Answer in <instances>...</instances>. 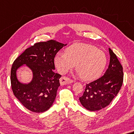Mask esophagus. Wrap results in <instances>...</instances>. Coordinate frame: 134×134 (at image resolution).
I'll return each mask as SVG.
<instances>
[{
	"instance_id": "obj_1",
	"label": "esophagus",
	"mask_w": 134,
	"mask_h": 134,
	"mask_svg": "<svg viewBox=\"0 0 134 134\" xmlns=\"http://www.w3.org/2000/svg\"><path fill=\"white\" fill-rule=\"evenodd\" d=\"M73 82V81L71 79H69L67 77H62L60 79V82L61 85H66L69 84L70 83H71V82Z\"/></svg>"
}]
</instances>
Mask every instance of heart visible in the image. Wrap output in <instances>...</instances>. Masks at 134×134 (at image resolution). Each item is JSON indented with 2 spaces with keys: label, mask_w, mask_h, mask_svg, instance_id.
<instances>
[{
  "label": "heart",
  "mask_w": 134,
  "mask_h": 134,
  "mask_svg": "<svg viewBox=\"0 0 134 134\" xmlns=\"http://www.w3.org/2000/svg\"><path fill=\"white\" fill-rule=\"evenodd\" d=\"M106 63L107 57L103 51L84 43L70 46L65 53H59L54 59L55 67L61 73H65L76 64L77 70L86 81L98 78Z\"/></svg>",
  "instance_id": "1"
}]
</instances>
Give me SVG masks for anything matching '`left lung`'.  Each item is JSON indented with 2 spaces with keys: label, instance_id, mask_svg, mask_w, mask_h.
<instances>
[{
  "label": "left lung",
  "instance_id": "1",
  "mask_svg": "<svg viewBox=\"0 0 134 134\" xmlns=\"http://www.w3.org/2000/svg\"><path fill=\"white\" fill-rule=\"evenodd\" d=\"M110 62L103 76L86 84L83 95L79 98L81 104L89 111L105 108L120 91L124 79L123 68L116 54L109 48Z\"/></svg>",
  "mask_w": 134,
  "mask_h": 134
}]
</instances>
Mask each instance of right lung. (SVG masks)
Returning <instances> with one entry per match:
<instances>
[{"mask_svg":"<svg viewBox=\"0 0 134 134\" xmlns=\"http://www.w3.org/2000/svg\"><path fill=\"white\" fill-rule=\"evenodd\" d=\"M65 45L54 40L38 42L26 48L14 61L10 72L12 91L29 110L43 113L54 103L62 77L53 71L54 57ZM24 64L27 65L34 74L32 81L27 85L20 83L16 77V70Z\"/></svg>","mask_w":134,"mask_h":134,"instance_id":"1","label":"right lung"}]
</instances>
